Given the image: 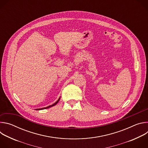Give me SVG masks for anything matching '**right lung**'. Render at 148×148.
Here are the masks:
<instances>
[{
	"label": "right lung",
	"mask_w": 148,
	"mask_h": 148,
	"mask_svg": "<svg viewBox=\"0 0 148 148\" xmlns=\"http://www.w3.org/2000/svg\"><path fill=\"white\" fill-rule=\"evenodd\" d=\"M59 100H60V98L58 99V101H56L54 103H53V104H52L51 105H50V106H49V107H45V108H40V109H37L36 110H44V109H46V108H50V107H53V106H54V105H56L57 103H58V102L59 101Z\"/></svg>",
	"instance_id": "right-lung-1"
}]
</instances>
